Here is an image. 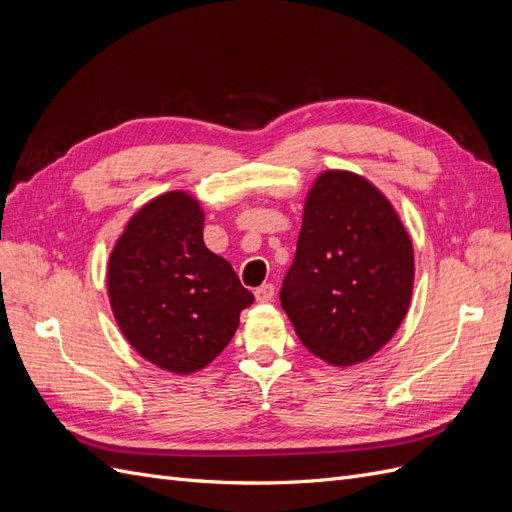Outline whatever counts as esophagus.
<instances>
[{
	"label": "esophagus",
	"mask_w": 512,
	"mask_h": 512,
	"mask_svg": "<svg viewBox=\"0 0 512 512\" xmlns=\"http://www.w3.org/2000/svg\"><path fill=\"white\" fill-rule=\"evenodd\" d=\"M254 294H256V301H260V303H269V301L273 299L275 288H273V284H262V286H258V288L254 290Z\"/></svg>",
	"instance_id": "esophagus-1"
}]
</instances>
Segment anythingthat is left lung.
<instances>
[{"instance_id": "1", "label": "left lung", "mask_w": 512, "mask_h": 512, "mask_svg": "<svg viewBox=\"0 0 512 512\" xmlns=\"http://www.w3.org/2000/svg\"><path fill=\"white\" fill-rule=\"evenodd\" d=\"M412 284V241L386 196L348 170L320 173L280 290L301 344L337 367L367 361L406 318Z\"/></svg>"}]
</instances>
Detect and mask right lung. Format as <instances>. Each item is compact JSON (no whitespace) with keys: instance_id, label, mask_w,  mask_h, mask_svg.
Instances as JSON below:
<instances>
[{"instance_id":"obj_1","label":"right lung","mask_w":512,"mask_h":512,"mask_svg":"<svg viewBox=\"0 0 512 512\" xmlns=\"http://www.w3.org/2000/svg\"><path fill=\"white\" fill-rule=\"evenodd\" d=\"M205 213L188 192L138 209L108 258L106 286L130 346L173 374L207 367L254 303L230 262L207 250Z\"/></svg>"}]
</instances>
